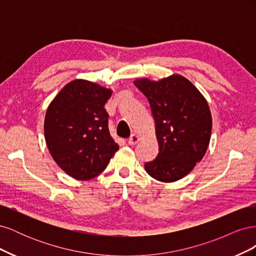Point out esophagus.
I'll return each mask as SVG.
<instances>
[{
  "label": "esophagus",
  "instance_id": "esophagus-1",
  "mask_svg": "<svg viewBox=\"0 0 256 256\" xmlns=\"http://www.w3.org/2000/svg\"><path fill=\"white\" fill-rule=\"evenodd\" d=\"M138 141H140V136L136 134H132L130 136V138H128V144L129 145H136Z\"/></svg>",
  "mask_w": 256,
  "mask_h": 256
}]
</instances>
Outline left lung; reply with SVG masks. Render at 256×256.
<instances>
[{"label":"left lung","instance_id":"8db88e82","mask_svg":"<svg viewBox=\"0 0 256 256\" xmlns=\"http://www.w3.org/2000/svg\"><path fill=\"white\" fill-rule=\"evenodd\" d=\"M134 84L148 99L159 145L145 171L162 182L182 180L203 159L210 141L212 118L205 97L180 74Z\"/></svg>","mask_w":256,"mask_h":256}]
</instances>
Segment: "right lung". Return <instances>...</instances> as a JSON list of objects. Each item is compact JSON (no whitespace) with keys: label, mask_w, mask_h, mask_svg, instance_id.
<instances>
[{"label":"right lung","mask_w":256,"mask_h":256,"mask_svg":"<svg viewBox=\"0 0 256 256\" xmlns=\"http://www.w3.org/2000/svg\"><path fill=\"white\" fill-rule=\"evenodd\" d=\"M112 90L76 79L67 83L46 112L44 138L53 160L78 180L98 176L120 146L108 127L104 104Z\"/></svg>","instance_id":"1"}]
</instances>
